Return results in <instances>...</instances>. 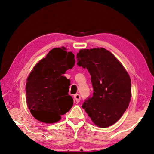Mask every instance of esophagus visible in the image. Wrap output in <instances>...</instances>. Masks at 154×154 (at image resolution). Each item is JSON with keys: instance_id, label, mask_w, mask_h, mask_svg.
<instances>
[{"instance_id": "esophagus-1", "label": "esophagus", "mask_w": 154, "mask_h": 154, "mask_svg": "<svg viewBox=\"0 0 154 154\" xmlns=\"http://www.w3.org/2000/svg\"><path fill=\"white\" fill-rule=\"evenodd\" d=\"M74 99L75 100V101H76L77 103H79L80 100H81V97L79 94H75V95L74 96Z\"/></svg>"}]
</instances>
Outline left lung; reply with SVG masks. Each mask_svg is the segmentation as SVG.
<instances>
[{"label":"left lung","mask_w":154,"mask_h":154,"mask_svg":"<svg viewBox=\"0 0 154 154\" xmlns=\"http://www.w3.org/2000/svg\"><path fill=\"white\" fill-rule=\"evenodd\" d=\"M77 58V65L89 72L94 91L82 107L97 126L112 125L129 106L131 80L128 73L115 56L103 48L80 50Z\"/></svg>","instance_id":"obj_1"}]
</instances>
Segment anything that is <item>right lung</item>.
I'll use <instances>...</instances> for the list:
<instances>
[{
	"mask_svg": "<svg viewBox=\"0 0 154 154\" xmlns=\"http://www.w3.org/2000/svg\"><path fill=\"white\" fill-rule=\"evenodd\" d=\"M64 47L52 49L29 75L26 85V103L35 119L51 124L60 120L73 104L68 92L70 80L63 76L75 65V55Z\"/></svg>",
	"mask_w": 154,
	"mask_h": 154,
	"instance_id": "obj_1",
	"label": "right lung"
}]
</instances>
